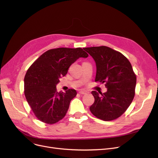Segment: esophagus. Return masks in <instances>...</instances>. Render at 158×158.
I'll return each mask as SVG.
<instances>
[{
  "mask_svg": "<svg viewBox=\"0 0 158 158\" xmlns=\"http://www.w3.org/2000/svg\"><path fill=\"white\" fill-rule=\"evenodd\" d=\"M80 94H87V92L85 91H82V90H80V91H79L78 92Z\"/></svg>",
  "mask_w": 158,
  "mask_h": 158,
  "instance_id": "1",
  "label": "esophagus"
}]
</instances>
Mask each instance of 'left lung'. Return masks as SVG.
Masks as SVG:
<instances>
[{
  "label": "left lung",
  "mask_w": 158,
  "mask_h": 158,
  "mask_svg": "<svg viewBox=\"0 0 158 158\" xmlns=\"http://www.w3.org/2000/svg\"><path fill=\"white\" fill-rule=\"evenodd\" d=\"M96 63L95 81L104 84L107 92H91L94 102L90 110L96 118L111 121L122 116L132 103L136 77L132 65L121 52L107 46L85 48Z\"/></svg>",
  "instance_id": "left-lung-1"
}]
</instances>
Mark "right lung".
<instances>
[{"label": "right lung", "instance_id": "add662e5", "mask_svg": "<svg viewBox=\"0 0 158 158\" xmlns=\"http://www.w3.org/2000/svg\"><path fill=\"white\" fill-rule=\"evenodd\" d=\"M88 54L81 48H60L47 51L30 66L24 78V94L36 117L41 122L53 124L65 116L75 89L57 92L60 78L79 58Z\"/></svg>", "mask_w": 158, "mask_h": 158}]
</instances>
